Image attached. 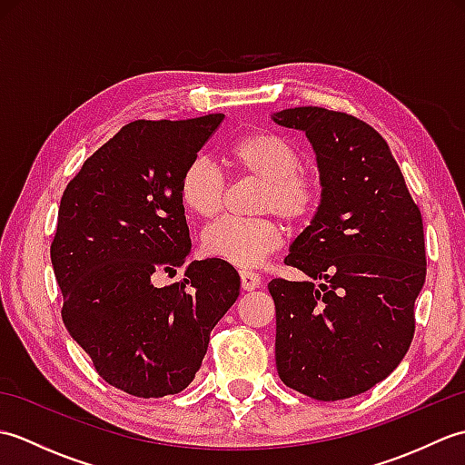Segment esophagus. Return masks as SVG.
I'll return each mask as SVG.
<instances>
[{"instance_id": "obj_1", "label": "esophagus", "mask_w": 465, "mask_h": 465, "mask_svg": "<svg viewBox=\"0 0 465 465\" xmlns=\"http://www.w3.org/2000/svg\"><path fill=\"white\" fill-rule=\"evenodd\" d=\"M240 280H242V288L245 292H252L255 288H260V283H262L260 275L253 273V272H248V270H242L240 272Z\"/></svg>"}]
</instances>
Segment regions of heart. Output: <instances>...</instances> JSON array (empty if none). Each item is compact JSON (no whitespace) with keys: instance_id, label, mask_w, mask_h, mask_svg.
I'll use <instances>...</instances> for the list:
<instances>
[{"instance_id":"1","label":"heart","mask_w":465,"mask_h":465,"mask_svg":"<svg viewBox=\"0 0 465 465\" xmlns=\"http://www.w3.org/2000/svg\"><path fill=\"white\" fill-rule=\"evenodd\" d=\"M227 160L242 175L263 182L258 207L288 223H303L315 213L322 197L320 177L302 167V153L290 140L273 132H250L227 150ZM227 182L203 157L183 167L180 177L182 203L203 220L223 210ZM283 230L275 217L240 220L223 217L203 232V250L212 258L238 268H252L280 248Z\"/></svg>"}]
</instances>
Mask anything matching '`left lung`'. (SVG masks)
Segmentation results:
<instances>
[{
    "mask_svg": "<svg viewBox=\"0 0 465 465\" xmlns=\"http://www.w3.org/2000/svg\"><path fill=\"white\" fill-rule=\"evenodd\" d=\"M273 122L305 132L322 180L318 213L283 260L313 282L268 283L275 365L303 396L345 400L388 378L410 350L426 282L421 213L371 125L312 105Z\"/></svg>",
    "mask_w": 465,
    "mask_h": 465,
    "instance_id": "1",
    "label": "left lung"
}]
</instances>
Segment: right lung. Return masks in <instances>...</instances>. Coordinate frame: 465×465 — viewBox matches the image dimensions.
I'll return each instance as SVG.
<instances>
[{"label": "right lung", "mask_w": 465, "mask_h": 465, "mask_svg": "<svg viewBox=\"0 0 465 465\" xmlns=\"http://www.w3.org/2000/svg\"><path fill=\"white\" fill-rule=\"evenodd\" d=\"M135 120L87 157L67 183L52 242L69 335L95 371L135 398L185 390L200 370L210 331L240 295V275L217 258L192 262L180 177L223 122Z\"/></svg>", "instance_id": "right-lung-1"}]
</instances>
